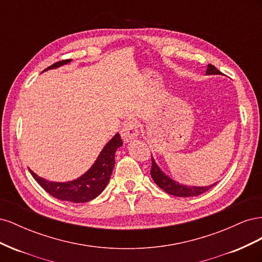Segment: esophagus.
<instances>
[{"label": "esophagus", "instance_id": "obj_1", "mask_svg": "<svg viewBox=\"0 0 262 262\" xmlns=\"http://www.w3.org/2000/svg\"><path fill=\"white\" fill-rule=\"evenodd\" d=\"M139 136V125L134 120L125 122L121 130V138L124 142H130Z\"/></svg>", "mask_w": 262, "mask_h": 262}]
</instances>
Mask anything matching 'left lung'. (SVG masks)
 Returning <instances> with one entry per match:
<instances>
[{"instance_id":"left-lung-1","label":"left lung","mask_w":262,"mask_h":262,"mask_svg":"<svg viewBox=\"0 0 262 262\" xmlns=\"http://www.w3.org/2000/svg\"><path fill=\"white\" fill-rule=\"evenodd\" d=\"M216 74H222V73L215 67L209 64L207 68V75H216ZM150 176H152L155 184L160 188H162L164 191H166L169 194L176 195V196H182V198L196 196L199 194H202L215 185L213 184L209 187H187L181 184H178V182L172 180L167 175H165V173L161 170V168L158 167L155 161L153 160V157H152V168H150Z\"/></svg>"}]
</instances>
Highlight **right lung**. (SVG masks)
<instances>
[{"instance_id":"1","label":"right lung","mask_w":262,"mask_h":262,"mask_svg":"<svg viewBox=\"0 0 262 262\" xmlns=\"http://www.w3.org/2000/svg\"><path fill=\"white\" fill-rule=\"evenodd\" d=\"M70 60H62L54 64L47 68L49 69L59 68L63 64H67ZM122 145V140L120 134L117 133L116 136L110 140L102 148L96 162L93 164L92 167L87 170L83 176L73 181L67 182H54L48 181L41 177L37 176L36 173L30 170V173L36 179L47 192L52 196L57 198L62 201H70L73 203L89 202L98 196L106 188L108 181L112 176V172L115 166V153L118 147Z\"/></svg>"}]
</instances>
